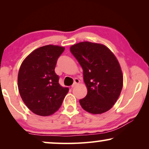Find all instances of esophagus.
Listing matches in <instances>:
<instances>
[{"label":"esophagus","instance_id":"esophagus-1","mask_svg":"<svg viewBox=\"0 0 149 149\" xmlns=\"http://www.w3.org/2000/svg\"><path fill=\"white\" fill-rule=\"evenodd\" d=\"M79 82H80V81H79L78 79H74V83H73V84L71 85V87H72V88H73V87H74L77 84H79Z\"/></svg>","mask_w":149,"mask_h":149}]
</instances>
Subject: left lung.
Here are the masks:
<instances>
[{
    "mask_svg": "<svg viewBox=\"0 0 149 149\" xmlns=\"http://www.w3.org/2000/svg\"><path fill=\"white\" fill-rule=\"evenodd\" d=\"M70 52L83 70L87 94L79 103L85 111L102 114L111 109L123 87L119 63L105 45L85 41L72 45Z\"/></svg>",
    "mask_w": 149,
    "mask_h": 149,
    "instance_id": "left-lung-1",
    "label": "left lung"
}]
</instances>
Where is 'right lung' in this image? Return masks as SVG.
<instances>
[{
    "instance_id": "1",
    "label": "right lung",
    "mask_w": 149,
    "mask_h": 149,
    "mask_svg": "<svg viewBox=\"0 0 149 149\" xmlns=\"http://www.w3.org/2000/svg\"><path fill=\"white\" fill-rule=\"evenodd\" d=\"M64 47L45 45L26 57L18 73V89L24 102L32 113L40 116L52 115L60 109L68 87L59 84L55 72L57 61Z\"/></svg>"
}]
</instances>
